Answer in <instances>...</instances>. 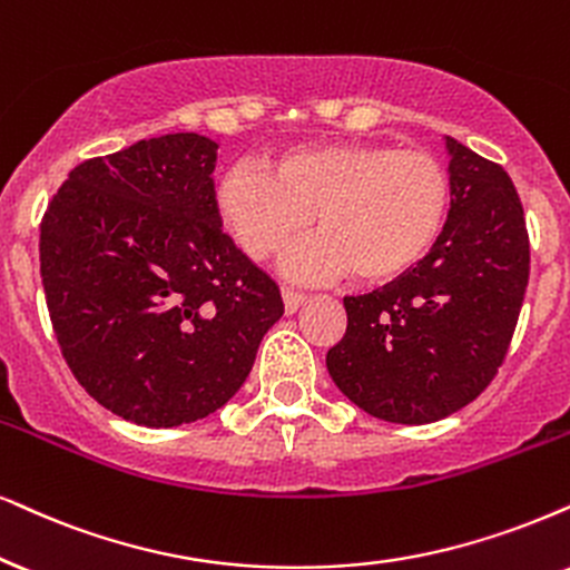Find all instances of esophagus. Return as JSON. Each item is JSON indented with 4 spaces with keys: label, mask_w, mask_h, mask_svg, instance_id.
Here are the masks:
<instances>
[{
    "label": "esophagus",
    "mask_w": 570,
    "mask_h": 570,
    "mask_svg": "<svg viewBox=\"0 0 570 570\" xmlns=\"http://www.w3.org/2000/svg\"><path fill=\"white\" fill-rule=\"evenodd\" d=\"M281 297H284V309H286V315L297 313V309L307 302V294L294 292V289H281Z\"/></svg>",
    "instance_id": "34e87169"
}]
</instances>
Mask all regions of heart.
Listing matches in <instances>:
<instances>
[{
	"instance_id": "obj_1",
	"label": "heart",
	"mask_w": 570,
	"mask_h": 570,
	"mask_svg": "<svg viewBox=\"0 0 570 570\" xmlns=\"http://www.w3.org/2000/svg\"><path fill=\"white\" fill-rule=\"evenodd\" d=\"M223 226L252 261H268L318 226L286 261L294 276L384 286L434 247L450 210V176L434 155L392 144H315L278 155L268 173L236 165L215 186Z\"/></svg>"
}]
</instances>
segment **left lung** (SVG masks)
I'll return each instance as SVG.
<instances>
[{"mask_svg": "<svg viewBox=\"0 0 570 570\" xmlns=\"http://www.w3.org/2000/svg\"><path fill=\"white\" fill-rule=\"evenodd\" d=\"M450 213L426 257L392 284L344 297L326 355L334 384L389 423H434L473 402L505 360L529 284L523 207L502 165L446 136Z\"/></svg>", "mask_w": 570, "mask_h": 570, "instance_id": "obj_1", "label": "left lung"}]
</instances>
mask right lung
<instances>
[{
    "mask_svg": "<svg viewBox=\"0 0 570 570\" xmlns=\"http://www.w3.org/2000/svg\"><path fill=\"white\" fill-rule=\"evenodd\" d=\"M199 134L141 139L70 170L41 220V284L65 363L99 405L149 429L215 413L284 315L223 234Z\"/></svg>",
    "mask_w": 570,
    "mask_h": 570,
    "instance_id": "obj_1",
    "label": "right lung"
}]
</instances>
